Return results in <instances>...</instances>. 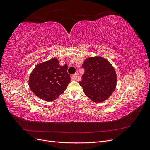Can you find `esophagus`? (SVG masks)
Instances as JSON below:
<instances>
[{
  "label": "esophagus",
  "mask_w": 150,
  "mask_h": 150,
  "mask_svg": "<svg viewBox=\"0 0 150 150\" xmlns=\"http://www.w3.org/2000/svg\"><path fill=\"white\" fill-rule=\"evenodd\" d=\"M77 77H78V74H72L71 76V78L72 80H76L77 79Z\"/></svg>",
  "instance_id": "34e87169"
}]
</instances>
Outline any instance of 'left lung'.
I'll return each mask as SVG.
<instances>
[{"instance_id": "left-lung-1", "label": "left lung", "mask_w": 150, "mask_h": 150, "mask_svg": "<svg viewBox=\"0 0 150 150\" xmlns=\"http://www.w3.org/2000/svg\"><path fill=\"white\" fill-rule=\"evenodd\" d=\"M82 67L85 72L79 83L84 94L95 103L106 100L116 86L114 67L106 59L98 56L86 59Z\"/></svg>"}]
</instances>
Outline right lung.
<instances>
[{
  "label": "right lung",
  "mask_w": 150,
  "mask_h": 150,
  "mask_svg": "<svg viewBox=\"0 0 150 150\" xmlns=\"http://www.w3.org/2000/svg\"><path fill=\"white\" fill-rule=\"evenodd\" d=\"M67 64L60 66L56 58L38 64L30 73L29 85L36 96L46 101L55 100L70 83Z\"/></svg>",
  "instance_id": "add662e5"
}]
</instances>
